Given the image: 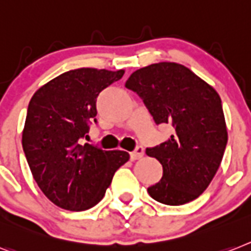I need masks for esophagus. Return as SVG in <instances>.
I'll use <instances>...</instances> for the list:
<instances>
[{"mask_svg":"<svg viewBox=\"0 0 251 251\" xmlns=\"http://www.w3.org/2000/svg\"><path fill=\"white\" fill-rule=\"evenodd\" d=\"M144 149L137 148L136 150L130 152V160H138V159H141L144 156Z\"/></svg>","mask_w":251,"mask_h":251,"instance_id":"obj_1","label":"esophagus"}]
</instances>
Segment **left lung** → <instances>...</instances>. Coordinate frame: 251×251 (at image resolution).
I'll return each mask as SVG.
<instances>
[{"label":"left lung","instance_id":"8db88e82","mask_svg":"<svg viewBox=\"0 0 251 251\" xmlns=\"http://www.w3.org/2000/svg\"><path fill=\"white\" fill-rule=\"evenodd\" d=\"M126 87L144 100L155 123L173 127L165 142L146 149L163 165V177L148 192L167 205L195 200L218 171L228 140L218 92L177 63L141 68L130 74Z\"/></svg>","mask_w":251,"mask_h":251}]
</instances>
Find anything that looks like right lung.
Wrapping results in <instances>:
<instances>
[{
    "label": "right lung",
    "mask_w": 251,
    "mask_h": 251,
    "mask_svg": "<svg viewBox=\"0 0 251 251\" xmlns=\"http://www.w3.org/2000/svg\"><path fill=\"white\" fill-rule=\"evenodd\" d=\"M124 70L80 68L60 74L36 91L23 129V150L33 178L50 201L70 212L92 208L103 198L118 168L129 160L123 150L90 144L97 97Z\"/></svg>",
    "instance_id": "add662e5"
}]
</instances>
